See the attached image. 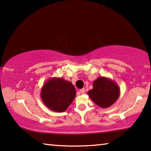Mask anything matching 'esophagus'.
I'll return each instance as SVG.
<instances>
[{"label": "esophagus", "mask_w": 151, "mask_h": 151, "mask_svg": "<svg viewBox=\"0 0 151 151\" xmlns=\"http://www.w3.org/2000/svg\"><path fill=\"white\" fill-rule=\"evenodd\" d=\"M79 92L81 93V94H84V93H85V89H81V90H80Z\"/></svg>", "instance_id": "1"}]
</instances>
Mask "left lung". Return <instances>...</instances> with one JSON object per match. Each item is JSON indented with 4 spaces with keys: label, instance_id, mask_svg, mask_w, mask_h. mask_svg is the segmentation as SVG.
<instances>
[{
    "label": "left lung",
    "instance_id": "1",
    "mask_svg": "<svg viewBox=\"0 0 151 151\" xmlns=\"http://www.w3.org/2000/svg\"><path fill=\"white\" fill-rule=\"evenodd\" d=\"M120 90L118 84L110 78L98 77L93 82V88L88 94L92 101L102 108L111 106L120 96Z\"/></svg>",
    "mask_w": 151,
    "mask_h": 151
}]
</instances>
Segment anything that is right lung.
<instances>
[{
	"instance_id": "add662e5",
	"label": "right lung",
	"mask_w": 151,
	"mask_h": 151,
	"mask_svg": "<svg viewBox=\"0 0 151 151\" xmlns=\"http://www.w3.org/2000/svg\"><path fill=\"white\" fill-rule=\"evenodd\" d=\"M40 96L46 107L52 111L63 112L76 96V90L71 82L59 77H52L42 86Z\"/></svg>"
}]
</instances>
